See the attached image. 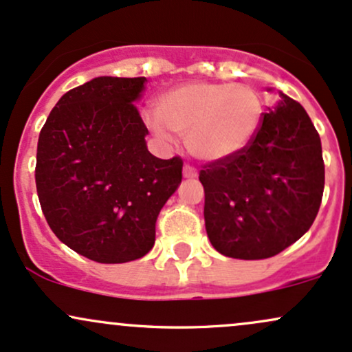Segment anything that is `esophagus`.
<instances>
[{
	"label": "esophagus",
	"mask_w": 352,
	"mask_h": 352,
	"mask_svg": "<svg viewBox=\"0 0 352 352\" xmlns=\"http://www.w3.org/2000/svg\"><path fill=\"white\" fill-rule=\"evenodd\" d=\"M197 175H199V172H197L195 167H192V165H188V164L184 165V177H185V179H195Z\"/></svg>",
	"instance_id": "obj_1"
}]
</instances>
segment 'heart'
<instances>
[{
  "mask_svg": "<svg viewBox=\"0 0 352 352\" xmlns=\"http://www.w3.org/2000/svg\"><path fill=\"white\" fill-rule=\"evenodd\" d=\"M148 120L153 134L170 140L185 135L188 152L204 162L236 157L253 142L263 124L260 92L246 84L187 82L159 96Z\"/></svg>",
  "mask_w": 352,
  "mask_h": 352,
  "instance_id": "obj_1",
  "label": "heart"
}]
</instances>
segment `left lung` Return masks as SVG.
I'll use <instances>...</instances> for the list:
<instances>
[{"label": "left lung", "instance_id": "1", "mask_svg": "<svg viewBox=\"0 0 352 352\" xmlns=\"http://www.w3.org/2000/svg\"><path fill=\"white\" fill-rule=\"evenodd\" d=\"M205 228L217 252L263 260L308 232L321 205V139L302 106L280 94L243 152L201 167Z\"/></svg>", "mask_w": 352, "mask_h": 352}]
</instances>
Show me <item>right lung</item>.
<instances>
[{
    "mask_svg": "<svg viewBox=\"0 0 352 352\" xmlns=\"http://www.w3.org/2000/svg\"><path fill=\"white\" fill-rule=\"evenodd\" d=\"M145 78H96L71 89L39 132L36 190L54 235L98 263L142 258L182 182L184 160H162L135 100Z\"/></svg>",
    "mask_w": 352,
    "mask_h": 352,
    "instance_id": "1",
    "label": "right lung"
}]
</instances>
